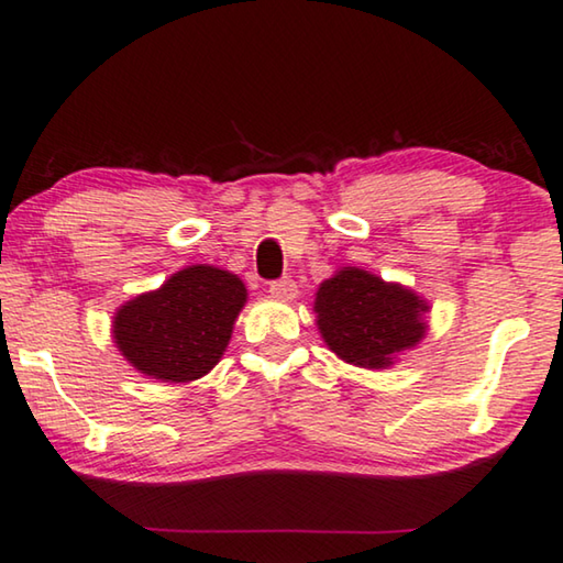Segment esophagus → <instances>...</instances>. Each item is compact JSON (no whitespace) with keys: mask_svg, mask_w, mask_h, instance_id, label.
Instances as JSON below:
<instances>
[{"mask_svg":"<svg viewBox=\"0 0 563 563\" xmlns=\"http://www.w3.org/2000/svg\"><path fill=\"white\" fill-rule=\"evenodd\" d=\"M269 294L276 299L282 301H291L294 297H297V282L289 279V276H284V279H276L269 284Z\"/></svg>","mask_w":563,"mask_h":563,"instance_id":"1","label":"esophagus"}]
</instances>
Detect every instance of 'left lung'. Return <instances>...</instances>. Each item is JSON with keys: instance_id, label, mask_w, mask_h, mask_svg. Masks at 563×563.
Returning <instances> with one entry per match:
<instances>
[{"instance_id": "1", "label": "left lung", "mask_w": 563, "mask_h": 563, "mask_svg": "<svg viewBox=\"0 0 563 563\" xmlns=\"http://www.w3.org/2000/svg\"><path fill=\"white\" fill-rule=\"evenodd\" d=\"M428 301L402 284L383 282L357 266H344L319 284L317 327L336 357L350 365L379 369L395 354L426 336Z\"/></svg>"}]
</instances>
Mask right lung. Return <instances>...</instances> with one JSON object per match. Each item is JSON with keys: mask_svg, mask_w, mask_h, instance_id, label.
Wrapping results in <instances>:
<instances>
[{"mask_svg": "<svg viewBox=\"0 0 563 563\" xmlns=\"http://www.w3.org/2000/svg\"><path fill=\"white\" fill-rule=\"evenodd\" d=\"M246 305L236 274L196 264L161 289L137 294L112 319V340L135 369L163 383H191L227 352L233 322Z\"/></svg>", "mask_w": 563, "mask_h": 563, "instance_id": "add662e5", "label": "right lung"}]
</instances>
